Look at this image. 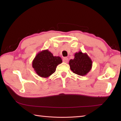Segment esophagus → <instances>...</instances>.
<instances>
[{"label":"esophagus","mask_w":121,"mask_h":121,"mask_svg":"<svg viewBox=\"0 0 121 121\" xmlns=\"http://www.w3.org/2000/svg\"><path fill=\"white\" fill-rule=\"evenodd\" d=\"M63 61L65 63H67L68 62V58L67 57H65L63 59Z\"/></svg>","instance_id":"obj_1"}]
</instances>
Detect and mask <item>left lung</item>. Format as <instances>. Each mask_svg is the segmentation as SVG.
Returning <instances> with one entry per match:
<instances>
[{"label":"left lung","mask_w":121,"mask_h":121,"mask_svg":"<svg viewBox=\"0 0 121 121\" xmlns=\"http://www.w3.org/2000/svg\"><path fill=\"white\" fill-rule=\"evenodd\" d=\"M69 64L73 72L80 76L86 75L91 70L92 65L88 55L81 51L75 53L74 59H71Z\"/></svg>","instance_id":"1"}]
</instances>
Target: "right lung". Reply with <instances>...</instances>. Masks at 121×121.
I'll use <instances>...</instances> for the list:
<instances>
[{"label": "right lung", "mask_w": 121, "mask_h": 121, "mask_svg": "<svg viewBox=\"0 0 121 121\" xmlns=\"http://www.w3.org/2000/svg\"><path fill=\"white\" fill-rule=\"evenodd\" d=\"M62 62L59 56H53L48 49L38 52L32 62V67L38 76L47 78L55 72L56 66Z\"/></svg>", "instance_id": "1"}]
</instances>
